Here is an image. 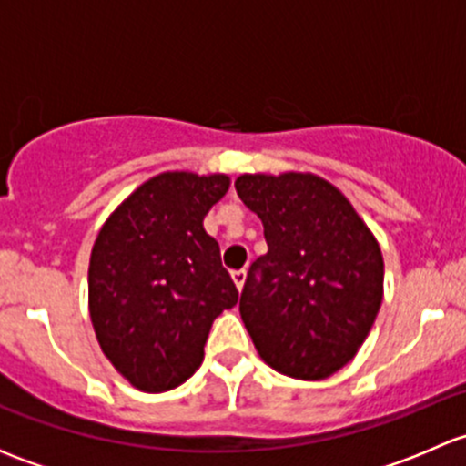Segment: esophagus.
<instances>
[{
    "label": "esophagus",
    "instance_id": "34e87169",
    "mask_svg": "<svg viewBox=\"0 0 466 466\" xmlns=\"http://www.w3.org/2000/svg\"><path fill=\"white\" fill-rule=\"evenodd\" d=\"M246 268H241V270H234L232 272V279H234V284H237V289L241 290L243 289V284H246Z\"/></svg>",
    "mask_w": 466,
    "mask_h": 466
}]
</instances>
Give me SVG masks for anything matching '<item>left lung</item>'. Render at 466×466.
<instances>
[{
  "label": "left lung",
  "instance_id": "obj_1",
  "mask_svg": "<svg viewBox=\"0 0 466 466\" xmlns=\"http://www.w3.org/2000/svg\"><path fill=\"white\" fill-rule=\"evenodd\" d=\"M238 198L263 223L268 252L252 261L241 311L257 351L293 379L350 363L383 299V257L350 200L311 173L241 176Z\"/></svg>",
  "mask_w": 466,
  "mask_h": 466
}]
</instances>
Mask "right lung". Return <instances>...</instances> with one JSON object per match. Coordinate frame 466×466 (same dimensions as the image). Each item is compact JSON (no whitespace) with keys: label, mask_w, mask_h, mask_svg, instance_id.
Returning <instances> with one entry per match:
<instances>
[{"label":"right lung","mask_w":466,"mask_h":466,"mask_svg":"<svg viewBox=\"0 0 466 466\" xmlns=\"http://www.w3.org/2000/svg\"><path fill=\"white\" fill-rule=\"evenodd\" d=\"M228 176L150 177L98 232L89 259V318L98 345L135 388L167 392L205 359L211 322L238 299L203 218Z\"/></svg>","instance_id":"add662e5"}]
</instances>
